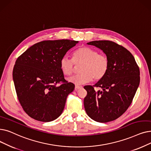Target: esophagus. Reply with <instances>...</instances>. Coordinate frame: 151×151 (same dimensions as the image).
Wrapping results in <instances>:
<instances>
[{
	"label": "esophagus",
	"instance_id": "esophagus-1",
	"mask_svg": "<svg viewBox=\"0 0 151 151\" xmlns=\"http://www.w3.org/2000/svg\"><path fill=\"white\" fill-rule=\"evenodd\" d=\"M81 88H82V86H75V90L79 89H81Z\"/></svg>",
	"mask_w": 151,
	"mask_h": 151
}]
</instances>
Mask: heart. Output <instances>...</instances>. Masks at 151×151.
<instances>
[{
    "mask_svg": "<svg viewBox=\"0 0 151 151\" xmlns=\"http://www.w3.org/2000/svg\"><path fill=\"white\" fill-rule=\"evenodd\" d=\"M74 64L81 66L80 74L68 78V81L75 85H81L88 83L93 79L96 81L101 80L107 73L109 62L107 57L88 47H82L75 51L73 60L63 57L60 61V68L65 76L72 74Z\"/></svg>",
    "mask_w": 151,
    "mask_h": 151,
    "instance_id": "b5f03b06",
    "label": "heart"
}]
</instances>
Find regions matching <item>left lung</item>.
I'll list each match as a JSON object with an SVG mask.
<instances>
[{"label":"left lung","mask_w":151,"mask_h":151,"mask_svg":"<svg viewBox=\"0 0 151 151\" xmlns=\"http://www.w3.org/2000/svg\"><path fill=\"white\" fill-rule=\"evenodd\" d=\"M94 45L106 55L107 74L93 86H85L87 96L84 106L88 115L96 122L107 123L120 117L132 104L140 81V72L133 55L127 49L110 41H94ZM94 87L102 89L96 91Z\"/></svg>","instance_id":"left-lung-1"}]
</instances>
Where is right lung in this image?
Here are the masks:
<instances>
[{"instance_id": "right-lung-1", "label": "right lung", "mask_w": 151, "mask_h": 151, "mask_svg": "<svg viewBox=\"0 0 151 151\" xmlns=\"http://www.w3.org/2000/svg\"><path fill=\"white\" fill-rule=\"evenodd\" d=\"M78 43L68 39L41 41L17 58L13 80L19 103L32 119L49 122L62 114L75 85L65 80L60 61Z\"/></svg>"}]
</instances>
